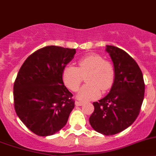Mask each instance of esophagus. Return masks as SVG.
Masks as SVG:
<instances>
[{
	"instance_id": "1",
	"label": "esophagus",
	"mask_w": 156,
	"mask_h": 156,
	"mask_svg": "<svg viewBox=\"0 0 156 156\" xmlns=\"http://www.w3.org/2000/svg\"><path fill=\"white\" fill-rule=\"evenodd\" d=\"M75 104L76 105V106H82V105L83 104V102L80 101V100H76Z\"/></svg>"
}]
</instances>
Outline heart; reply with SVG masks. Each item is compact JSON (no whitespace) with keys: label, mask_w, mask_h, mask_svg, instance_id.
Instances as JSON below:
<instances>
[{"label":"heart","mask_w":156,"mask_h":156,"mask_svg":"<svg viewBox=\"0 0 156 156\" xmlns=\"http://www.w3.org/2000/svg\"><path fill=\"white\" fill-rule=\"evenodd\" d=\"M86 76L87 84L77 95V98L83 101L97 99L101 90L106 92L112 87L115 78L113 65L99 53H90L78 60V67L66 65L63 71V82L73 92L79 90Z\"/></svg>","instance_id":"b5f03b06"}]
</instances>
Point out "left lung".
Returning <instances> with one entry per match:
<instances>
[{
  "label": "left lung",
  "mask_w": 156,
  "mask_h": 156,
  "mask_svg": "<svg viewBox=\"0 0 156 156\" xmlns=\"http://www.w3.org/2000/svg\"><path fill=\"white\" fill-rule=\"evenodd\" d=\"M114 64L115 79L110 92L94 102L90 123L105 136L123 131L132 125L140 112L145 94L142 73L134 59L123 50L106 46Z\"/></svg>",
  "instance_id": "1"
}]
</instances>
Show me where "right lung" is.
<instances>
[{"label": "right lung", "instance_id": "add662e5", "mask_svg": "<svg viewBox=\"0 0 156 156\" xmlns=\"http://www.w3.org/2000/svg\"><path fill=\"white\" fill-rule=\"evenodd\" d=\"M75 49L47 46L30 54L14 83L16 113L31 132L47 136L67 122L75 101L63 82V71Z\"/></svg>", "mask_w": 156, "mask_h": 156}]
</instances>
